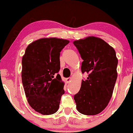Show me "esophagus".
I'll return each mask as SVG.
<instances>
[{"label":"esophagus","instance_id":"esophagus-1","mask_svg":"<svg viewBox=\"0 0 133 133\" xmlns=\"http://www.w3.org/2000/svg\"><path fill=\"white\" fill-rule=\"evenodd\" d=\"M65 81H66V82H68V83H69V82L72 81V77H68V78H66L65 79Z\"/></svg>","mask_w":133,"mask_h":133}]
</instances>
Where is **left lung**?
Returning <instances> with one entry per match:
<instances>
[{
	"label": "left lung",
	"mask_w": 133,
	"mask_h": 133,
	"mask_svg": "<svg viewBox=\"0 0 133 133\" xmlns=\"http://www.w3.org/2000/svg\"><path fill=\"white\" fill-rule=\"evenodd\" d=\"M83 60L82 72L89 74L74 96L76 108L85 115H96L108 106L117 79V59L113 47L90 36L73 42Z\"/></svg>",
	"instance_id": "1"
}]
</instances>
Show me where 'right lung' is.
Returning a JSON list of instances; mask_svg holds the SVG:
<instances>
[{
    "label": "right lung",
    "mask_w": 133,
    "mask_h": 133,
    "mask_svg": "<svg viewBox=\"0 0 133 133\" xmlns=\"http://www.w3.org/2000/svg\"><path fill=\"white\" fill-rule=\"evenodd\" d=\"M69 41L56 37L42 38L30 43L22 60V82L27 101L43 115L56 112L64 94V83L57 74L60 52Z\"/></svg>",
    "instance_id": "1"
}]
</instances>
